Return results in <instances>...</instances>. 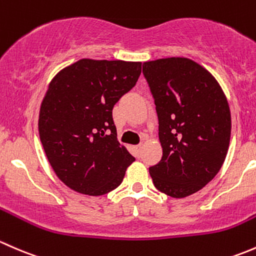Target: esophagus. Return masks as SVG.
<instances>
[{
  "mask_svg": "<svg viewBox=\"0 0 256 256\" xmlns=\"http://www.w3.org/2000/svg\"><path fill=\"white\" fill-rule=\"evenodd\" d=\"M142 146H142V144H138V146H134V148H136V152H138V154H139V152H140Z\"/></svg>",
  "mask_w": 256,
  "mask_h": 256,
  "instance_id": "obj_1",
  "label": "esophagus"
}]
</instances>
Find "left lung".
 <instances>
[{
	"mask_svg": "<svg viewBox=\"0 0 256 256\" xmlns=\"http://www.w3.org/2000/svg\"><path fill=\"white\" fill-rule=\"evenodd\" d=\"M155 102L162 158L149 168L155 187L182 198L218 174L230 140V112L216 78L186 58L143 64Z\"/></svg>",
	"mask_w": 256,
	"mask_h": 256,
	"instance_id": "left-lung-1",
	"label": "left lung"
}]
</instances>
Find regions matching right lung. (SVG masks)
<instances>
[{"mask_svg":"<svg viewBox=\"0 0 256 256\" xmlns=\"http://www.w3.org/2000/svg\"><path fill=\"white\" fill-rule=\"evenodd\" d=\"M140 72L142 62L82 59L50 82L39 136L52 170L74 191L108 194L136 160L117 140L112 110Z\"/></svg>","mask_w":256,"mask_h":256,"instance_id":"1","label":"right lung"}]
</instances>
